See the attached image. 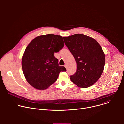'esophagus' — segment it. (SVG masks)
<instances>
[{
    "mask_svg": "<svg viewBox=\"0 0 124 124\" xmlns=\"http://www.w3.org/2000/svg\"><path fill=\"white\" fill-rule=\"evenodd\" d=\"M64 66L65 67V68H66V69H67V68H68V66H67V65L66 64H65V65H64Z\"/></svg>",
    "mask_w": 124,
    "mask_h": 124,
    "instance_id": "esophagus-1",
    "label": "esophagus"
}]
</instances>
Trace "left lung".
I'll return each mask as SVG.
<instances>
[{
	"label": "left lung",
	"mask_w": 124,
	"mask_h": 124,
	"mask_svg": "<svg viewBox=\"0 0 124 124\" xmlns=\"http://www.w3.org/2000/svg\"><path fill=\"white\" fill-rule=\"evenodd\" d=\"M63 38L77 63V71L70 77V80L80 88L93 85L103 71L105 55L101 47L94 39L81 34Z\"/></svg>",
	"instance_id": "1"
}]
</instances>
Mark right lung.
<instances>
[{"label":"right lung","mask_w":124,"mask_h":124,"mask_svg":"<svg viewBox=\"0 0 124 124\" xmlns=\"http://www.w3.org/2000/svg\"><path fill=\"white\" fill-rule=\"evenodd\" d=\"M64 46L60 35L47 34L34 38L26 47L22 57V65L27 81L38 90L46 89L57 79L60 72H66L58 65L54 53Z\"/></svg>","instance_id":"right-lung-1"}]
</instances>
